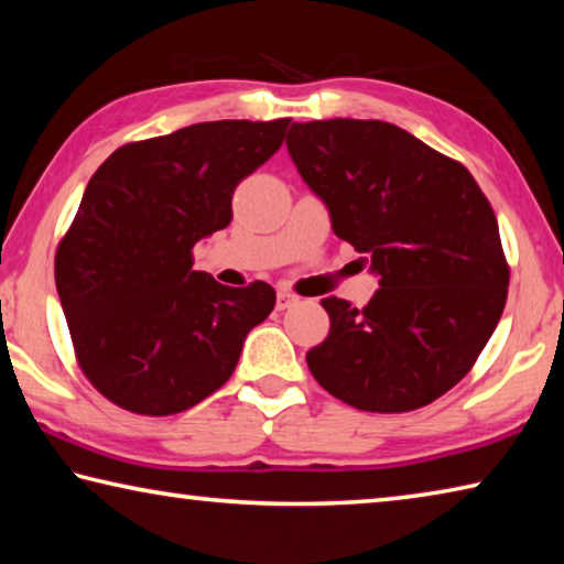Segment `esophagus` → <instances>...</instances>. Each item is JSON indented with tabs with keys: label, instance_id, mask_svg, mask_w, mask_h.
<instances>
[{
	"label": "esophagus",
	"instance_id": "1",
	"mask_svg": "<svg viewBox=\"0 0 564 564\" xmlns=\"http://www.w3.org/2000/svg\"><path fill=\"white\" fill-rule=\"evenodd\" d=\"M299 301V295H293V293H289V291H279L275 293V308L279 311H285V308H291V305Z\"/></svg>",
	"mask_w": 564,
	"mask_h": 564
}]
</instances>
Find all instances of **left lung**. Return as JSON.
I'll return each mask as SVG.
<instances>
[{
  "label": "left lung",
  "instance_id": "1",
  "mask_svg": "<svg viewBox=\"0 0 564 564\" xmlns=\"http://www.w3.org/2000/svg\"><path fill=\"white\" fill-rule=\"evenodd\" d=\"M295 169L378 275L366 308L328 295L313 378L343 403L408 413L447 393L490 340L510 269L498 218L460 161L388 121L293 123Z\"/></svg>",
  "mask_w": 564,
  "mask_h": 564
}]
</instances>
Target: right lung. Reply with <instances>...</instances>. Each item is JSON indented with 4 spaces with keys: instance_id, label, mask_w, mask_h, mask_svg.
Instances as JSON below:
<instances>
[{
    "instance_id": "add662e5",
    "label": "right lung",
    "mask_w": 564,
    "mask_h": 564,
    "mask_svg": "<svg viewBox=\"0 0 564 564\" xmlns=\"http://www.w3.org/2000/svg\"><path fill=\"white\" fill-rule=\"evenodd\" d=\"M289 123H191L123 144L89 178L54 279L76 360L111 403L174 415L231 378L275 291L221 285L194 271L191 251L231 224L236 186L281 149Z\"/></svg>"
}]
</instances>
